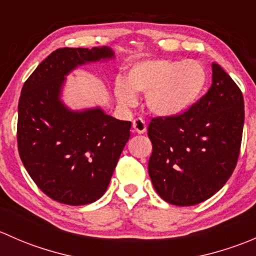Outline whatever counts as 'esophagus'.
<instances>
[{"instance_id":"1","label":"esophagus","mask_w":256,"mask_h":256,"mask_svg":"<svg viewBox=\"0 0 256 256\" xmlns=\"http://www.w3.org/2000/svg\"><path fill=\"white\" fill-rule=\"evenodd\" d=\"M147 130V126L146 124H144V121L142 118H136V120H134L132 122V131L136 134H144Z\"/></svg>"}]
</instances>
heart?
<instances>
[{
  "mask_svg": "<svg viewBox=\"0 0 256 256\" xmlns=\"http://www.w3.org/2000/svg\"><path fill=\"white\" fill-rule=\"evenodd\" d=\"M207 73L197 60L152 59L132 64L125 82L115 84V96L122 106L136 104L135 94H146V106L156 116L172 118L187 112L204 90Z\"/></svg>",
  "mask_w": 256,
  "mask_h": 256,
  "instance_id": "obj_1",
  "label": "heart"
}]
</instances>
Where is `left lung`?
Returning <instances> with one entry per match:
<instances>
[{
	"instance_id": "8db88e82",
	"label": "left lung",
	"mask_w": 256,
	"mask_h": 256,
	"mask_svg": "<svg viewBox=\"0 0 256 256\" xmlns=\"http://www.w3.org/2000/svg\"><path fill=\"white\" fill-rule=\"evenodd\" d=\"M212 86L187 112L154 118L148 138V174L157 194L180 207L216 194L238 162L244 126V99L238 85L218 63Z\"/></svg>"
}]
</instances>
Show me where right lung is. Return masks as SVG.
Returning a JSON list of instances; mask_svg holds the SVG:
<instances>
[{"instance_id":"obj_1","label":"right lung","mask_w":256,"mask_h":256,"mask_svg":"<svg viewBox=\"0 0 256 256\" xmlns=\"http://www.w3.org/2000/svg\"><path fill=\"white\" fill-rule=\"evenodd\" d=\"M114 58L109 47L59 48L26 80L18 102L20 157L36 184L52 200L84 206L108 190L130 138V121L100 108L74 112L60 99L76 66Z\"/></svg>"}]
</instances>
